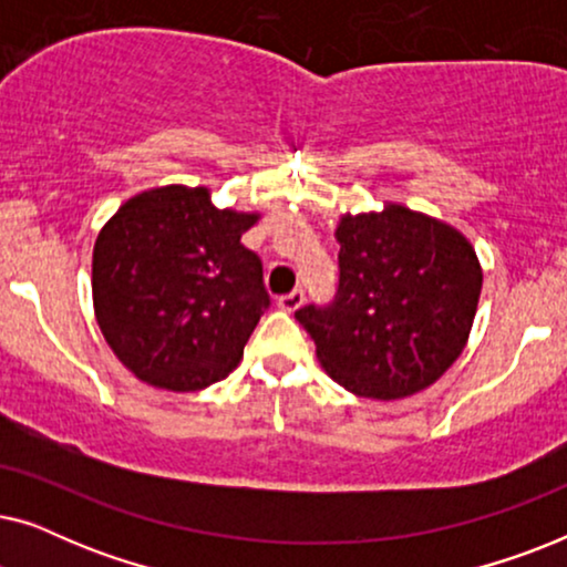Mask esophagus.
Instances as JSON below:
<instances>
[{"instance_id":"esophagus-1","label":"esophagus","mask_w":567,"mask_h":567,"mask_svg":"<svg viewBox=\"0 0 567 567\" xmlns=\"http://www.w3.org/2000/svg\"><path fill=\"white\" fill-rule=\"evenodd\" d=\"M301 305H305V291L301 289H293L289 293H284V297H278V307H281L284 312H297Z\"/></svg>"}]
</instances>
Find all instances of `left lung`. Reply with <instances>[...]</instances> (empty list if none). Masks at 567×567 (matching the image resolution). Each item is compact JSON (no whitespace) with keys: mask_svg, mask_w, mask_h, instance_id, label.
I'll return each instance as SVG.
<instances>
[{"mask_svg":"<svg viewBox=\"0 0 567 567\" xmlns=\"http://www.w3.org/2000/svg\"><path fill=\"white\" fill-rule=\"evenodd\" d=\"M340 284L297 320L330 379L369 400H402L444 377L475 322L483 268L452 224L386 200L336 227Z\"/></svg>","mask_w":567,"mask_h":567,"instance_id":"obj_1","label":"left lung"}]
</instances>
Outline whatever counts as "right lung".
Returning a JSON list of instances; mask_svg holds the SVG:
<instances>
[{"mask_svg": "<svg viewBox=\"0 0 567 567\" xmlns=\"http://www.w3.org/2000/svg\"><path fill=\"white\" fill-rule=\"evenodd\" d=\"M258 219L216 208L204 185H162L105 221L92 250V305L136 379L196 392L243 361L270 305L262 262L239 243Z\"/></svg>", "mask_w": 567, "mask_h": 567, "instance_id": "add662e5", "label": "right lung"}]
</instances>
